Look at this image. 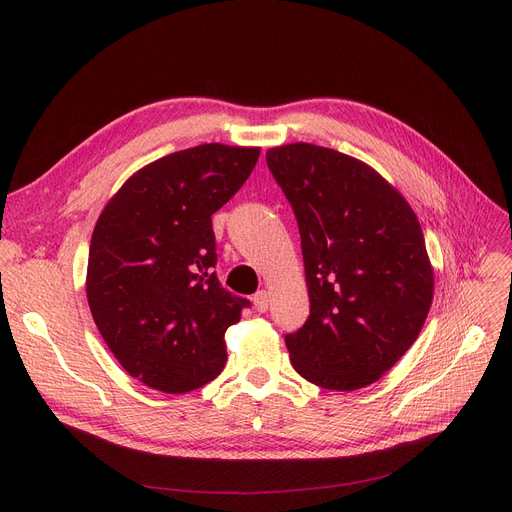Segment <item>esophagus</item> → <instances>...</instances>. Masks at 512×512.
Segmentation results:
<instances>
[{"mask_svg":"<svg viewBox=\"0 0 512 512\" xmlns=\"http://www.w3.org/2000/svg\"><path fill=\"white\" fill-rule=\"evenodd\" d=\"M253 305L259 313H265L267 307H270V292L259 290L257 294H253Z\"/></svg>","mask_w":512,"mask_h":512,"instance_id":"esophagus-1","label":"esophagus"}]
</instances>
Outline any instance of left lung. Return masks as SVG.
Masks as SVG:
<instances>
[{
    "mask_svg": "<svg viewBox=\"0 0 512 512\" xmlns=\"http://www.w3.org/2000/svg\"><path fill=\"white\" fill-rule=\"evenodd\" d=\"M265 159L297 215L309 288L305 326L284 338L292 367L328 390L378 382L417 340L434 299L415 211L340 151L294 143Z\"/></svg>",
    "mask_w": 512,
    "mask_h": 512,
    "instance_id": "8db88e82",
    "label": "left lung"
}]
</instances>
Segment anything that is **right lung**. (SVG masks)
Returning <instances> with one entry per match:
<instances>
[{
  "instance_id": "right-lung-1",
  "label": "right lung",
  "mask_w": 512,
  "mask_h": 512,
  "mask_svg": "<svg viewBox=\"0 0 512 512\" xmlns=\"http://www.w3.org/2000/svg\"><path fill=\"white\" fill-rule=\"evenodd\" d=\"M259 147L205 143L132 174L95 224L87 301L120 365L153 390L191 392L222 373L224 334L249 307L222 288L211 215L251 176Z\"/></svg>"
}]
</instances>
